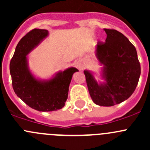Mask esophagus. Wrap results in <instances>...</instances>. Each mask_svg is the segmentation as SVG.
<instances>
[{"instance_id": "1", "label": "esophagus", "mask_w": 150, "mask_h": 150, "mask_svg": "<svg viewBox=\"0 0 150 150\" xmlns=\"http://www.w3.org/2000/svg\"><path fill=\"white\" fill-rule=\"evenodd\" d=\"M75 66H76V67L78 68V69H79L80 70H82V69L84 68L85 64L83 60L79 59V60H77L76 62H75Z\"/></svg>"}]
</instances>
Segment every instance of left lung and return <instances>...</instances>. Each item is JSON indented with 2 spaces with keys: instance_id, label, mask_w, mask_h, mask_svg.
Here are the masks:
<instances>
[{
  "instance_id": "obj_1",
  "label": "left lung",
  "mask_w": 150,
  "mask_h": 150,
  "mask_svg": "<svg viewBox=\"0 0 150 150\" xmlns=\"http://www.w3.org/2000/svg\"><path fill=\"white\" fill-rule=\"evenodd\" d=\"M105 43H99L95 55L102 65L101 78L84 70L88 89L95 104L111 107L128 99L135 91L141 74L137 49L128 38L115 30L104 29Z\"/></svg>"
}]
</instances>
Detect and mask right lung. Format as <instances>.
I'll return each mask as SVG.
<instances>
[{
  "label": "right lung",
  "mask_w": 150,
  "mask_h": 150,
  "mask_svg": "<svg viewBox=\"0 0 150 150\" xmlns=\"http://www.w3.org/2000/svg\"><path fill=\"white\" fill-rule=\"evenodd\" d=\"M48 36L47 30L34 29L29 32L19 40L10 62L15 93L29 107L40 112L56 111L65 105L72 75L78 71L71 67L46 80L33 74L28 55Z\"/></svg>",
  "instance_id": "right-lung-1"
}]
</instances>
